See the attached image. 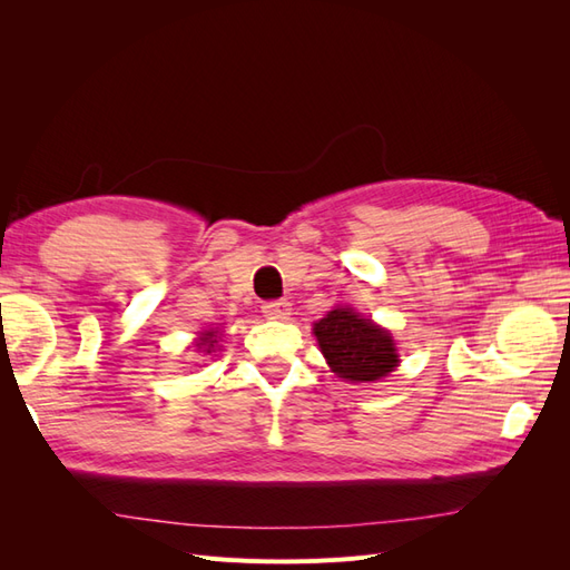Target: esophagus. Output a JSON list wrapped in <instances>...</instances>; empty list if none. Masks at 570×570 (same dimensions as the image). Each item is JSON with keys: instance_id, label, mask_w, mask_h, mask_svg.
Segmentation results:
<instances>
[{"instance_id": "1", "label": "esophagus", "mask_w": 570, "mask_h": 570, "mask_svg": "<svg viewBox=\"0 0 570 570\" xmlns=\"http://www.w3.org/2000/svg\"><path fill=\"white\" fill-rule=\"evenodd\" d=\"M264 314L273 321H285L292 312V304L287 299H273V302H264Z\"/></svg>"}]
</instances>
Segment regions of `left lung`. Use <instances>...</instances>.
I'll list each match as a JSON object with an SVG mask.
<instances>
[{"label": "left lung", "instance_id": "obj_1", "mask_svg": "<svg viewBox=\"0 0 570 570\" xmlns=\"http://www.w3.org/2000/svg\"><path fill=\"white\" fill-rule=\"evenodd\" d=\"M321 352L333 373L354 383L381 381L396 366L392 335L352 308H333L314 325Z\"/></svg>", "mask_w": 570, "mask_h": 570}]
</instances>
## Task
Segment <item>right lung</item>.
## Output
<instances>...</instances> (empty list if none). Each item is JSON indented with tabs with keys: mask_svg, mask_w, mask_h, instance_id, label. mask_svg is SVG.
Here are the masks:
<instances>
[{
	"mask_svg": "<svg viewBox=\"0 0 570 570\" xmlns=\"http://www.w3.org/2000/svg\"><path fill=\"white\" fill-rule=\"evenodd\" d=\"M214 342H216V340H214V333H204V337H202V342H199V347H206L204 352L209 354V352L214 350Z\"/></svg>",
	"mask_w": 570,
	"mask_h": 570,
	"instance_id": "1",
	"label": "right lung"
}]
</instances>
